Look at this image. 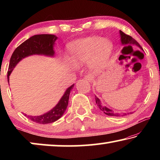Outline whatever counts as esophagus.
Masks as SVG:
<instances>
[{"instance_id":"obj_1","label":"esophagus","mask_w":160,"mask_h":160,"mask_svg":"<svg viewBox=\"0 0 160 160\" xmlns=\"http://www.w3.org/2000/svg\"><path fill=\"white\" fill-rule=\"evenodd\" d=\"M84 79L90 81V82H92V75H90V74L86 75L84 77Z\"/></svg>"}]
</instances>
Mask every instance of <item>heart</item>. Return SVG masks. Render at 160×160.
<instances>
[{
    "label": "heart",
    "instance_id": "1",
    "mask_svg": "<svg viewBox=\"0 0 160 160\" xmlns=\"http://www.w3.org/2000/svg\"><path fill=\"white\" fill-rule=\"evenodd\" d=\"M112 44L99 37H91L75 40L68 47L70 58L75 66L90 62L94 68L104 66L112 51Z\"/></svg>",
    "mask_w": 160,
    "mask_h": 160
}]
</instances>
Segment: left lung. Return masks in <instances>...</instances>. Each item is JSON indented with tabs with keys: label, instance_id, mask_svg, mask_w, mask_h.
I'll use <instances>...</instances> for the list:
<instances>
[{
	"label": "left lung",
	"instance_id": "obj_1",
	"mask_svg": "<svg viewBox=\"0 0 160 160\" xmlns=\"http://www.w3.org/2000/svg\"><path fill=\"white\" fill-rule=\"evenodd\" d=\"M120 35H121V43H122V44H123V45H127V44L136 45V46H138V47H140L142 49L141 46H140L138 44V42L136 40H135L132 37L129 36V35L125 34V33H124V32H123L122 31H121V30H120ZM95 100H96V103H97V106L99 107V109H101L102 112L105 113V114H107L108 116H126L127 114H129V113H131H131H114L112 110L108 109L107 107H102V104H101V102H100L99 99L97 98L96 96H95Z\"/></svg>",
	"mask_w": 160,
	"mask_h": 160
}]
</instances>
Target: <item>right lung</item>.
<instances>
[{
  "mask_svg": "<svg viewBox=\"0 0 160 160\" xmlns=\"http://www.w3.org/2000/svg\"><path fill=\"white\" fill-rule=\"evenodd\" d=\"M56 39H57V37L53 34H37L31 37L16 48L10 60L8 71V82L9 76L13 68L22 58L27 56L34 55V54L53 56L55 53L53 46ZM73 87L74 85H72L67 89L59 102L49 112L37 116H27V114H25V116L28 117L30 120L33 121L34 122L40 124H47L57 121L66 112L68 104L70 91Z\"/></svg>",
  "mask_w": 160,
  "mask_h": 160,
  "instance_id": "1",
  "label": "right lung"
}]
</instances>
